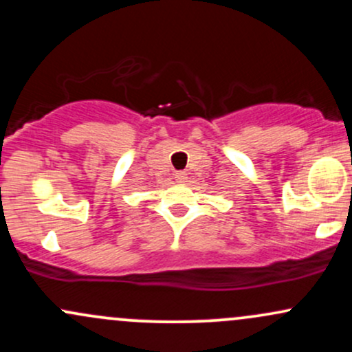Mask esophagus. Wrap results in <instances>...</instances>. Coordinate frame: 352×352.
I'll return each mask as SVG.
<instances>
[{"mask_svg": "<svg viewBox=\"0 0 352 352\" xmlns=\"http://www.w3.org/2000/svg\"><path fill=\"white\" fill-rule=\"evenodd\" d=\"M175 180L177 182H185V180H187V173H185V172H175Z\"/></svg>", "mask_w": 352, "mask_h": 352, "instance_id": "esophagus-1", "label": "esophagus"}]
</instances>
